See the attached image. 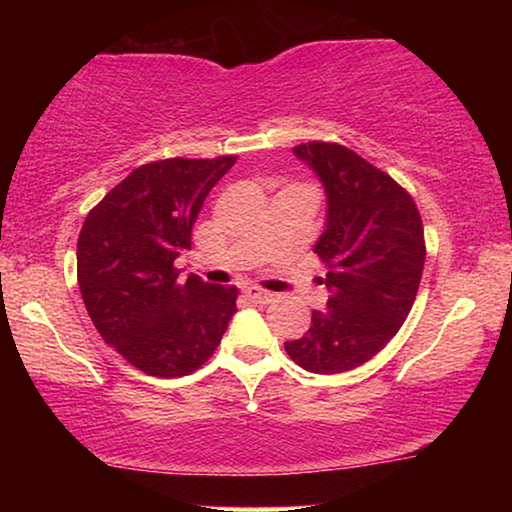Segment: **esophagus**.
Returning <instances> with one entry per match:
<instances>
[{"label": "esophagus", "instance_id": "1", "mask_svg": "<svg viewBox=\"0 0 512 512\" xmlns=\"http://www.w3.org/2000/svg\"><path fill=\"white\" fill-rule=\"evenodd\" d=\"M244 293H247V298L251 300V303H256V305H270L272 300H275V293L258 289V286H249V289L244 291Z\"/></svg>", "mask_w": 512, "mask_h": 512}]
</instances>
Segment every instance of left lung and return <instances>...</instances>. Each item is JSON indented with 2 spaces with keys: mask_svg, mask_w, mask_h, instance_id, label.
<instances>
[{
  "mask_svg": "<svg viewBox=\"0 0 512 512\" xmlns=\"http://www.w3.org/2000/svg\"><path fill=\"white\" fill-rule=\"evenodd\" d=\"M293 153L326 193L314 254L328 265L321 282L331 296L284 349L310 373H345L373 359L415 303L426 258L422 216L389 174L345 146L310 142Z\"/></svg>",
  "mask_w": 512,
  "mask_h": 512,
  "instance_id": "1",
  "label": "left lung"
}]
</instances>
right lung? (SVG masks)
<instances>
[{
  "mask_svg": "<svg viewBox=\"0 0 512 512\" xmlns=\"http://www.w3.org/2000/svg\"><path fill=\"white\" fill-rule=\"evenodd\" d=\"M237 156L170 158L132 170L83 221L76 277L97 333L153 377L198 370L237 312L235 286L179 279V254L216 181Z\"/></svg>",
  "mask_w": 512,
  "mask_h": 512,
  "instance_id": "obj_1",
  "label": "right lung"
}]
</instances>
